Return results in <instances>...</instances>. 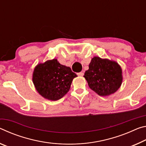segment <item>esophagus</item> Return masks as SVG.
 Instances as JSON below:
<instances>
[{
    "instance_id": "1",
    "label": "esophagus",
    "mask_w": 146,
    "mask_h": 146,
    "mask_svg": "<svg viewBox=\"0 0 146 146\" xmlns=\"http://www.w3.org/2000/svg\"><path fill=\"white\" fill-rule=\"evenodd\" d=\"M78 75L79 76H83V75H84V73H83V72H81L78 73Z\"/></svg>"
}]
</instances>
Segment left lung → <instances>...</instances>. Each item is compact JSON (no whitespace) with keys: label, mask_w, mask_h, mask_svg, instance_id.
I'll use <instances>...</instances> for the list:
<instances>
[{"label":"left lung","mask_w":146,"mask_h":146,"mask_svg":"<svg viewBox=\"0 0 146 146\" xmlns=\"http://www.w3.org/2000/svg\"><path fill=\"white\" fill-rule=\"evenodd\" d=\"M84 77L89 87L98 94L106 96L115 92L121 84V69L115 61L93 57Z\"/></svg>","instance_id":"left-lung-1"}]
</instances>
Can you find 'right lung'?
<instances>
[{
    "label": "right lung",
    "mask_w": 146,
    "mask_h": 146,
    "mask_svg": "<svg viewBox=\"0 0 146 146\" xmlns=\"http://www.w3.org/2000/svg\"><path fill=\"white\" fill-rule=\"evenodd\" d=\"M77 75L68 66L54 59L39 64L33 73V82L37 92L50 100H59L68 92Z\"/></svg>",
    "instance_id": "1"
}]
</instances>
